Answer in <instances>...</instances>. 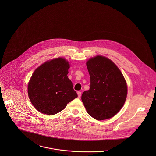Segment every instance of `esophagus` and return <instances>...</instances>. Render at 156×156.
<instances>
[{"mask_svg": "<svg viewBox=\"0 0 156 156\" xmlns=\"http://www.w3.org/2000/svg\"><path fill=\"white\" fill-rule=\"evenodd\" d=\"M81 95H82V92H80V91H78L77 92V95H78L79 98H80L81 97Z\"/></svg>", "mask_w": 156, "mask_h": 156, "instance_id": "esophagus-1", "label": "esophagus"}]
</instances>
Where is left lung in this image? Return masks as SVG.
<instances>
[{"mask_svg": "<svg viewBox=\"0 0 156 156\" xmlns=\"http://www.w3.org/2000/svg\"><path fill=\"white\" fill-rule=\"evenodd\" d=\"M90 89L84 91L82 101L90 116L101 121L111 118L123 107L127 95L126 80L110 59L97 55L87 61Z\"/></svg>", "mask_w": 156, "mask_h": 156, "instance_id": "obj_1", "label": "left lung"}]
</instances>
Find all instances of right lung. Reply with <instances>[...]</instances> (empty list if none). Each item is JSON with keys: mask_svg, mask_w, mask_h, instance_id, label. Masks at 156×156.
I'll list each match as a JSON object with an SVG mask.
<instances>
[{"mask_svg": "<svg viewBox=\"0 0 156 156\" xmlns=\"http://www.w3.org/2000/svg\"><path fill=\"white\" fill-rule=\"evenodd\" d=\"M69 62L62 57L48 60L34 71L27 85L29 100L38 111L53 115L77 97L67 74Z\"/></svg>", "mask_w": 156, "mask_h": 156, "instance_id": "right-lung-1", "label": "right lung"}]
</instances>
